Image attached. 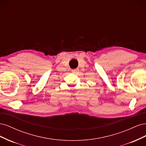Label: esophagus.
I'll return each instance as SVG.
<instances>
[{
	"mask_svg": "<svg viewBox=\"0 0 146 146\" xmlns=\"http://www.w3.org/2000/svg\"><path fill=\"white\" fill-rule=\"evenodd\" d=\"M78 71H79L78 69H72V73L74 74H76Z\"/></svg>",
	"mask_w": 146,
	"mask_h": 146,
	"instance_id": "34e87169",
	"label": "esophagus"
}]
</instances>
